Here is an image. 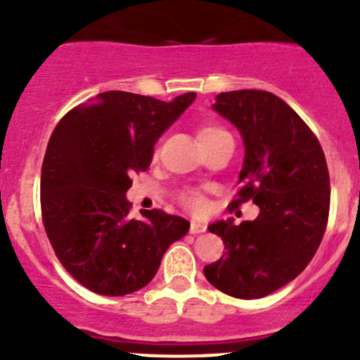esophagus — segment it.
<instances>
[{
  "mask_svg": "<svg viewBox=\"0 0 360 360\" xmlns=\"http://www.w3.org/2000/svg\"><path fill=\"white\" fill-rule=\"evenodd\" d=\"M205 229H207V225H204V223H200V221H191V225H190V233H195V236H197V233L205 232Z\"/></svg>",
  "mask_w": 360,
  "mask_h": 360,
  "instance_id": "esophagus-1",
  "label": "esophagus"
}]
</instances>
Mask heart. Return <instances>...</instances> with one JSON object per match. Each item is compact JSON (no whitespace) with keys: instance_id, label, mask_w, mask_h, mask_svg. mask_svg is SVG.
<instances>
[{"instance_id":"heart-1","label":"heart","mask_w":360,"mask_h":360,"mask_svg":"<svg viewBox=\"0 0 360 360\" xmlns=\"http://www.w3.org/2000/svg\"><path fill=\"white\" fill-rule=\"evenodd\" d=\"M221 128L219 127H204L198 130V141H204V139L207 137H212V135L216 134H221ZM183 204L186 205L188 209H191V211H202L205 205V200L204 197H202V193H198V191H186V193L183 195Z\"/></svg>"}]
</instances>
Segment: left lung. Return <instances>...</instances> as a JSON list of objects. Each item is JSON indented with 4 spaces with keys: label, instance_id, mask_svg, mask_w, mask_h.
Listing matches in <instances>:
<instances>
[{
    "label": "left lung",
    "instance_id": "obj_1",
    "mask_svg": "<svg viewBox=\"0 0 360 360\" xmlns=\"http://www.w3.org/2000/svg\"><path fill=\"white\" fill-rule=\"evenodd\" d=\"M212 110L239 130L244 162L230 209L251 200L253 221L219 219L209 232L226 253L204 267L209 283L237 299H260L297 278L316 253L329 218V170L313 131L280 96L219 93Z\"/></svg>",
    "mask_w": 360,
    "mask_h": 360
}]
</instances>
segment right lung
Wrapping results in <instances>:
<instances>
[{
	"label": "right lung",
	"instance_id": "1",
	"mask_svg": "<svg viewBox=\"0 0 360 360\" xmlns=\"http://www.w3.org/2000/svg\"><path fill=\"white\" fill-rule=\"evenodd\" d=\"M195 98L105 91L70 110L52 131L40 181L45 232L63 267L95 294L141 290L170 244L190 230V221L160 209L131 219L127 191Z\"/></svg>",
	"mask_w": 360,
	"mask_h": 360
}]
</instances>
